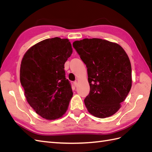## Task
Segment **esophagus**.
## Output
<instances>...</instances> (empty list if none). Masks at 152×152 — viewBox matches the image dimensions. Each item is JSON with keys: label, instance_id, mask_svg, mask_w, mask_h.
Returning a JSON list of instances; mask_svg holds the SVG:
<instances>
[{"label": "esophagus", "instance_id": "1", "mask_svg": "<svg viewBox=\"0 0 152 152\" xmlns=\"http://www.w3.org/2000/svg\"><path fill=\"white\" fill-rule=\"evenodd\" d=\"M73 85H74L75 87H77V82L75 81L74 82H73Z\"/></svg>", "mask_w": 152, "mask_h": 152}]
</instances>
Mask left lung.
<instances>
[{
	"mask_svg": "<svg viewBox=\"0 0 152 152\" xmlns=\"http://www.w3.org/2000/svg\"><path fill=\"white\" fill-rule=\"evenodd\" d=\"M73 46L87 68L90 92L84 99L87 110L98 118L113 115L132 86L127 53L117 43L96 38L76 40Z\"/></svg>",
	"mask_w": 152,
	"mask_h": 152,
	"instance_id": "obj_1",
	"label": "left lung"
}]
</instances>
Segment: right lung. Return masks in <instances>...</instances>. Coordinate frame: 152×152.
<instances>
[{
	"instance_id": "1",
	"label": "right lung",
	"mask_w": 152,
	"mask_h": 152,
	"mask_svg": "<svg viewBox=\"0 0 152 152\" xmlns=\"http://www.w3.org/2000/svg\"><path fill=\"white\" fill-rule=\"evenodd\" d=\"M72 52L68 39L54 37L34 45L21 60L20 82L27 102L47 120L61 117L72 98L64 70Z\"/></svg>"
}]
</instances>
